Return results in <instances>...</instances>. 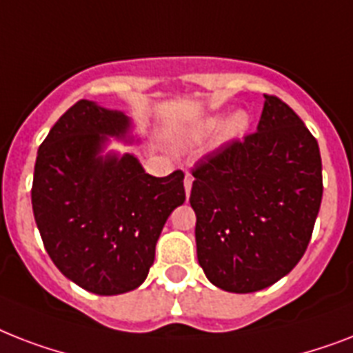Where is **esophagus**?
Listing matches in <instances>:
<instances>
[{
	"mask_svg": "<svg viewBox=\"0 0 353 353\" xmlns=\"http://www.w3.org/2000/svg\"><path fill=\"white\" fill-rule=\"evenodd\" d=\"M192 176L190 174H187L185 176V192H187V196H190V190H192Z\"/></svg>",
	"mask_w": 353,
	"mask_h": 353,
	"instance_id": "1",
	"label": "esophagus"
}]
</instances>
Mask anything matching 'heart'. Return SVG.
Segmentation results:
<instances>
[{
	"instance_id": "1",
	"label": "heart",
	"mask_w": 353,
	"mask_h": 353,
	"mask_svg": "<svg viewBox=\"0 0 353 353\" xmlns=\"http://www.w3.org/2000/svg\"><path fill=\"white\" fill-rule=\"evenodd\" d=\"M249 126H251V117L243 110L232 112L225 121L221 119V115H207V117L188 124L179 133L177 143L181 144V146H196V144L205 143L207 139L212 137L215 132L218 131L214 146L220 148V146H227V144L234 143V141L243 137Z\"/></svg>"
}]
</instances>
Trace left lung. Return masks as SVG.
<instances>
[{
  "instance_id": "obj_1",
  "label": "left lung",
  "mask_w": 353,
  "mask_h": 353,
  "mask_svg": "<svg viewBox=\"0 0 353 353\" xmlns=\"http://www.w3.org/2000/svg\"><path fill=\"white\" fill-rule=\"evenodd\" d=\"M256 132L194 168L198 262L229 293L265 290L306 251L323 199L321 152L306 124L263 95Z\"/></svg>"
}]
</instances>
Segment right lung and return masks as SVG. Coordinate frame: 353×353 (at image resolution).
<instances>
[{
  "instance_id": "1",
  "label": "right lung",
  "mask_w": 353,
  "mask_h": 353,
  "mask_svg": "<svg viewBox=\"0 0 353 353\" xmlns=\"http://www.w3.org/2000/svg\"><path fill=\"white\" fill-rule=\"evenodd\" d=\"M112 139L141 143L122 110L93 101L71 106L41 143L32 179V212L60 273L95 295L143 284L172 210L185 201L183 172L146 174Z\"/></svg>"
}]
</instances>
